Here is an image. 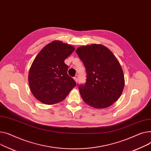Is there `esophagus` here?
Segmentation results:
<instances>
[{
  "instance_id": "esophagus-1",
  "label": "esophagus",
  "mask_w": 151,
  "mask_h": 151,
  "mask_svg": "<svg viewBox=\"0 0 151 151\" xmlns=\"http://www.w3.org/2000/svg\"><path fill=\"white\" fill-rule=\"evenodd\" d=\"M74 80L75 81L76 83H77V82H78V78H77V77H74Z\"/></svg>"
}]
</instances>
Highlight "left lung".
Here are the masks:
<instances>
[{"instance_id":"obj_1","label":"left lung","mask_w":151,"mask_h":151,"mask_svg":"<svg viewBox=\"0 0 151 151\" xmlns=\"http://www.w3.org/2000/svg\"><path fill=\"white\" fill-rule=\"evenodd\" d=\"M76 52L87 73L85 85L78 87L83 101L94 109L110 107L119 98L125 85L119 61L109 49L100 44L82 46Z\"/></svg>"}]
</instances>
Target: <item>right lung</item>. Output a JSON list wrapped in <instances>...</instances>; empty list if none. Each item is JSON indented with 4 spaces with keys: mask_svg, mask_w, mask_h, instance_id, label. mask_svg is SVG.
Wrapping results in <instances>:
<instances>
[{
    "mask_svg": "<svg viewBox=\"0 0 151 151\" xmlns=\"http://www.w3.org/2000/svg\"><path fill=\"white\" fill-rule=\"evenodd\" d=\"M74 50L71 44L55 40L44 46L34 59L29 73V84L33 96L41 103L60 102L76 86L64 62Z\"/></svg>",
    "mask_w": 151,
    "mask_h": 151,
    "instance_id": "1",
    "label": "right lung"
}]
</instances>
